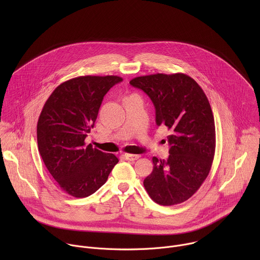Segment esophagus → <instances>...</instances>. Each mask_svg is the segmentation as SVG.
Listing matches in <instances>:
<instances>
[{"mask_svg": "<svg viewBox=\"0 0 260 260\" xmlns=\"http://www.w3.org/2000/svg\"><path fill=\"white\" fill-rule=\"evenodd\" d=\"M124 157H125L127 160L134 161V160L139 159V158H140V155H137V154H124Z\"/></svg>", "mask_w": 260, "mask_h": 260, "instance_id": "esophagus-1", "label": "esophagus"}]
</instances>
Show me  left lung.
Returning <instances> with one entry per match:
<instances>
[{
    "label": "left lung",
    "mask_w": 260,
    "mask_h": 260,
    "mask_svg": "<svg viewBox=\"0 0 260 260\" xmlns=\"http://www.w3.org/2000/svg\"><path fill=\"white\" fill-rule=\"evenodd\" d=\"M155 107V122L171 135L168 159L153 157V171L144 180L148 194L161 206L191 198L209 175L215 154V122L202 87L182 73L154 74L129 81Z\"/></svg>",
    "instance_id": "1"
}]
</instances>
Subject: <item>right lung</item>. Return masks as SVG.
Instances as JSON below:
<instances>
[{"instance_id": "1", "label": "right lung", "mask_w": 260, "mask_h": 260, "mask_svg": "<svg viewBox=\"0 0 260 260\" xmlns=\"http://www.w3.org/2000/svg\"><path fill=\"white\" fill-rule=\"evenodd\" d=\"M122 81L118 76H80L58 85L46 101L37 124L41 157L58 186L86 198L106 183L118 162L112 153L85 145L105 94Z\"/></svg>"}]
</instances>
